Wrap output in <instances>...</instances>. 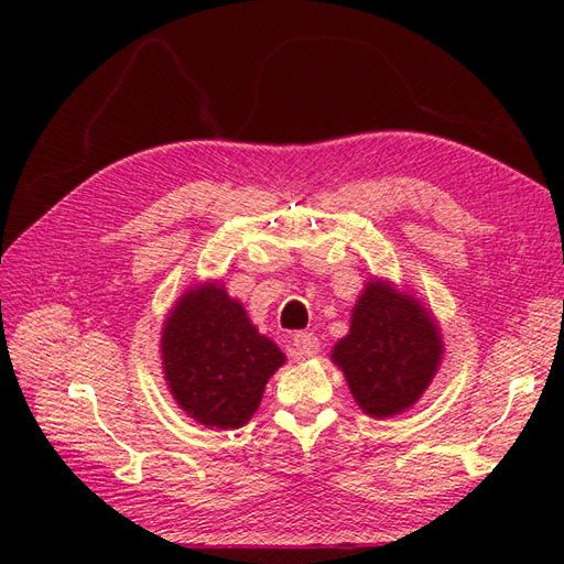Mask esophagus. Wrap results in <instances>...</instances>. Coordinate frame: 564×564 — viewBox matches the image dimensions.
Listing matches in <instances>:
<instances>
[{
	"label": "esophagus",
	"mask_w": 564,
	"mask_h": 564,
	"mask_svg": "<svg viewBox=\"0 0 564 564\" xmlns=\"http://www.w3.org/2000/svg\"><path fill=\"white\" fill-rule=\"evenodd\" d=\"M292 346L299 357H315L319 350V340L311 332H299V334H294Z\"/></svg>",
	"instance_id": "esophagus-1"
}]
</instances>
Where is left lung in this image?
<instances>
[{
    "instance_id": "1",
    "label": "left lung",
    "mask_w": 564,
    "mask_h": 564,
    "mask_svg": "<svg viewBox=\"0 0 564 564\" xmlns=\"http://www.w3.org/2000/svg\"><path fill=\"white\" fill-rule=\"evenodd\" d=\"M445 357L433 311L409 289L369 278L350 313V329L332 348L350 395L371 419L412 409Z\"/></svg>"
}]
</instances>
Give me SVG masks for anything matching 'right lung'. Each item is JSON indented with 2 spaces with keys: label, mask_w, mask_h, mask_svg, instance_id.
I'll list each match as a JSON object with an SVG mask.
<instances>
[{
  "label": "right lung",
  "mask_w": 564,
  "mask_h": 564,
  "mask_svg": "<svg viewBox=\"0 0 564 564\" xmlns=\"http://www.w3.org/2000/svg\"><path fill=\"white\" fill-rule=\"evenodd\" d=\"M162 373L183 412L216 431L242 429L286 355L218 280L187 286L160 338Z\"/></svg>",
  "instance_id": "add662e5"
}]
</instances>
